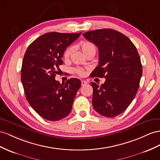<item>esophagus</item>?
<instances>
[{
  "mask_svg": "<svg viewBox=\"0 0 160 160\" xmlns=\"http://www.w3.org/2000/svg\"><path fill=\"white\" fill-rule=\"evenodd\" d=\"M87 84V82L85 81V80H82L81 81V85L82 86H84L85 84Z\"/></svg>",
  "mask_w": 160,
  "mask_h": 160,
  "instance_id": "1",
  "label": "esophagus"
}]
</instances>
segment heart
Wrapping results in <instances>:
<instances>
[{
    "label": "heart",
    "instance_id": "heart-1",
    "mask_svg": "<svg viewBox=\"0 0 160 160\" xmlns=\"http://www.w3.org/2000/svg\"><path fill=\"white\" fill-rule=\"evenodd\" d=\"M79 47L80 48V49L84 52V54L85 55H87V54H88L89 52H91L92 51H95L96 52V48L95 46L94 45L93 43H92L91 42H89V41H82L78 44ZM72 47H68L66 49H65L64 52H63V59L65 61H68L70 58V56L72 55ZM73 72L77 73L80 76H82L84 73V71L83 69L82 68H74L73 69Z\"/></svg>",
    "mask_w": 160,
    "mask_h": 160
}]
</instances>
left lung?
I'll list each match as a JSON object with an SVG mask.
<instances>
[{"instance_id": "8db88e82", "label": "left lung", "mask_w": 160, "mask_h": 160, "mask_svg": "<svg viewBox=\"0 0 160 160\" xmlns=\"http://www.w3.org/2000/svg\"><path fill=\"white\" fill-rule=\"evenodd\" d=\"M84 37L99 49V65L90 76L105 78L101 87L91 82L92 105L108 118L128 108L139 87L142 68L136 47L128 37L112 29L85 32Z\"/></svg>"}]
</instances>
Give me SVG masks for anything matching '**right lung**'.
<instances>
[{"instance_id":"obj_1","label":"right lung","mask_w":160,"mask_h":160,"mask_svg":"<svg viewBox=\"0 0 160 160\" xmlns=\"http://www.w3.org/2000/svg\"><path fill=\"white\" fill-rule=\"evenodd\" d=\"M77 34L49 32L32 42L24 55L21 80L26 99L39 115L49 121H57L71 112L81 81L71 78L60 84L55 76L68 46L79 37Z\"/></svg>"}]
</instances>
